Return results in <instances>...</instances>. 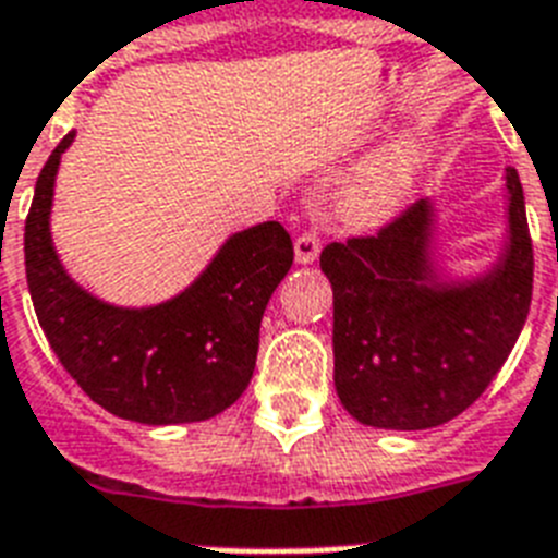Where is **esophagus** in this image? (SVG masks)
<instances>
[{
  "label": "esophagus",
  "mask_w": 558,
  "mask_h": 558,
  "mask_svg": "<svg viewBox=\"0 0 558 558\" xmlns=\"http://www.w3.org/2000/svg\"><path fill=\"white\" fill-rule=\"evenodd\" d=\"M320 255V240L315 232H303L301 238L294 240V264L310 266L315 264Z\"/></svg>",
  "instance_id": "esophagus-1"
}]
</instances>
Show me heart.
I'll use <instances>...</instances> for the list:
<instances>
[{"label":"heart","instance_id":"obj_1","mask_svg":"<svg viewBox=\"0 0 558 558\" xmlns=\"http://www.w3.org/2000/svg\"><path fill=\"white\" fill-rule=\"evenodd\" d=\"M427 166V143L415 134H401L381 151L366 157L335 192L332 211L338 223L352 232H378L404 208L418 192L421 174Z\"/></svg>","mask_w":558,"mask_h":558}]
</instances>
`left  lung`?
Wrapping results in <instances>:
<instances>
[{
	"label": "left lung",
	"instance_id": "obj_1",
	"mask_svg": "<svg viewBox=\"0 0 558 558\" xmlns=\"http://www.w3.org/2000/svg\"><path fill=\"white\" fill-rule=\"evenodd\" d=\"M505 240L490 264L456 271L438 248V203H415L378 238L332 243L335 389L357 424L429 429L461 415L522 335L533 246L522 180L505 169Z\"/></svg>",
	"mask_w": 558,
	"mask_h": 558
}]
</instances>
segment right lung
<instances>
[{
    "mask_svg": "<svg viewBox=\"0 0 558 558\" xmlns=\"http://www.w3.org/2000/svg\"><path fill=\"white\" fill-rule=\"evenodd\" d=\"M74 137L45 162L25 220V275L45 338L85 396L120 418L151 427L215 418L252 381L260 318L292 266V240L275 220L248 226L169 301H102L71 278L51 238L57 171Z\"/></svg>",
    "mask_w": 558,
    "mask_h": 558,
    "instance_id": "obj_1",
    "label": "right lung"
}]
</instances>
